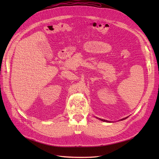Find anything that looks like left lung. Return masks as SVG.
I'll use <instances>...</instances> for the list:
<instances>
[{
    "instance_id": "8db88e82",
    "label": "left lung",
    "mask_w": 159,
    "mask_h": 159,
    "mask_svg": "<svg viewBox=\"0 0 159 159\" xmlns=\"http://www.w3.org/2000/svg\"><path fill=\"white\" fill-rule=\"evenodd\" d=\"M127 118V117H126ZM126 118H123V119H121V120H123V119H125ZM100 120H102V121H105V122H109V121H107V120H104V119H100Z\"/></svg>"
}]
</instances>
